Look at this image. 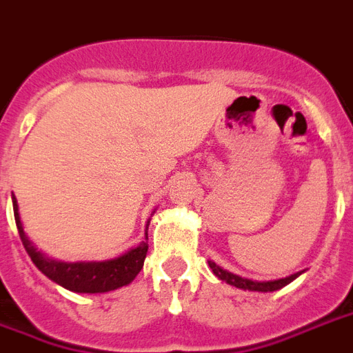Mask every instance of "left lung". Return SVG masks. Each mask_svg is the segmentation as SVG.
<instances>
[{
	"mask_svg": "<svg viewBox=\"0 0 353 353\" xmlns=\"http://www.w3.org/2000/svg\"><path fill=\"white\" fill-rule=\"evenodd\" d=\"M208 265H210L212 272L216 274L217 277L228 285L236 286V288H243V290H252V292H274V290H279L283 286H286L288 283L296 279V277L301 276V272L297 274H292V276L285 277V279H277V281H252V279H245V277H239L236 274H230V272L223 270L216 263H212L208 261Z\"/></svg>",
	"mask_w": 353,
	"mask_h": 353,
	"instance_id": "obj_1",
	"label": "left lung"
}]
</instances>
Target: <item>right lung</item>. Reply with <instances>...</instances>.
<instances>
[{"instance_id": "add662e5", "label": "right lung", "mask_w": 353, "mask_h": 353, "mask_svg": "<svg viewBox=\"0 0 353 353\" xmlns=\"http://www.w3.org/2000/svg\"><path fill=\"white\" fill-rule=\"evenodd\" d=\"M12 205L19 237H21L23 246H25L32 263L48 279H52L54 283L61 285L67 290L77 292V294H101V292L116 290V288H121V286L132 283L143 268V263H145L148 252L147 243H141L139 246L132 248L130 252L116 257V259L99 261V263H96V261H90V263H61V261L48 259V257L43 256L41 252H37L36 246L25 236L18 214L16 197H12Z\"/></svg>"}]
</instances>
